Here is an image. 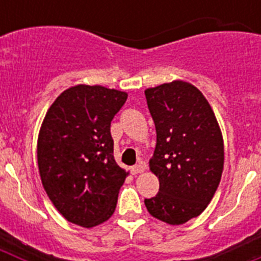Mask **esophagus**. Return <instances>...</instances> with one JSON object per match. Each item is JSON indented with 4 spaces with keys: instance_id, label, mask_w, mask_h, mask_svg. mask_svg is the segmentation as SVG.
I'll return each mask as SVG.
<instances>
[{
    "instance_id": "obj_1",
    "label": "esophagus",
    "mask_w": 261,
    "mask_h": 261,
    "mask_svg": "<svg viewBox=\"0 0 261 261\" xmlns=\"http://www.w3.org/2000/svg\"><path fill=\"white\" fill-rule=\"evenodd\" d=\"M145 171V163L144 162H140L137 163V165H135L132 167V174L136 175V174H142V172Z\"/></svg>"
}]
</instances>
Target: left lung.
<instances>
[{"label": "left lung", "instance_id": "8db88e82", "mask_svg": "<svg viewBox=\"0 0 261 261\" xmlns=\"http://www.w3.org/2000/svg\"><path fill=\"white\" fill-rule=\"evenodd\" d=\"M145 96L156 130L149 167L159 180V192L145 205L156 220L183 225L205 211L218 188L222 132L206 98L190 82L150 87Z\"/></svg>", "mask_w": 261, "mask_h": 261}]
</instances>
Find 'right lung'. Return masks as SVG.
I'll return each instance as SVG.
<instances>
[{
  "mask_svg": "<svg viewBox=\"0 0 261 261\" xmlns=\"http://www.w3.org/2000/svg\"><path fill=\"white\" fill-rule=\"evenodd\" d=\"M128 94L75 85L50 105L38 137V166L48 197L66 221L82 227L106 222L129 172L114 158L111 121Z\"/></svg>",
  "mask_w": 261,
  "mask_h": 261,
  "instance_id": "obj_1",
  "label": "right lung"
}]
</instances>
